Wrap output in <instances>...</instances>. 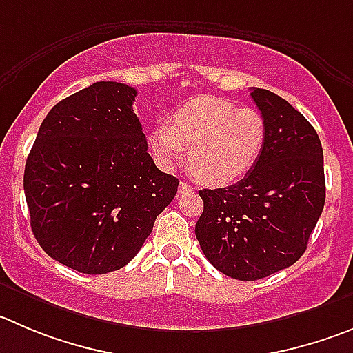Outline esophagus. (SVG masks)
<instances>
[{
  "mask_svg": "<svg viewBox=\"0 0 353 353\" xmlns=\"http://www.w3.org/2000/svg\"><path fill=\"white\" fill-rule=\"evenodd\" d=\"M193 190H195V188H193L192 184H188L186 181H181V184H179V195H184V193H188V192H193Z\"/></svg>",
  "mask_w": 353,
  "mask_h": 353,
  "instance_id": "34e87169",
  "label": "esophagus"
}]
</instances>
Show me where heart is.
I'll return each mask as SVG.
<instances>
[{"label": "heart", "mask_w": 353, "mask_h": 353, "mask_svg": "<svg viewBox=\"0 0 353 353\" xmlns=\"http://www.w3.org/2000/svg\"><path fill=\"white\" fill-rule=\"evenodd\" d=\"M266 141L265 117L219 97H199L174 111L170 127L160 125L150 148L163 165H172L190 150L196 179L212 186L230 184L256 163Z\"/></svg>", "instance_id": "obj_1"}]
</instances>
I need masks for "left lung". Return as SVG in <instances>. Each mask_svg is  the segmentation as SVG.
Here are the masks:
<instances>
[{
    "label": "left lung",
    "mask_w": 353,
    "mask_h": 353,
    "mask_svg": "<svg viewBox=\"0 0 353 353\" xmlns=\"http://www.w3.org/2000/svg\"><path fill=\"white\" fill-rule=\"evenodd\" d=\"M266 121L261 154L243 179L202 190L195 235L210 265L258 281L294 265L325 202L324 153L317 132L281 95L252 88Z\"/></svg>",
    "instance_id": "obj_1"
}]
</instances>
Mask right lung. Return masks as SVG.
Masks as SVG:
<instances>
[{
	"label": "right lung",
	"instance_id": "1",
	"mask_svg": "<svg viewBox=\"0 0 353 353\" xmlns=\"http://www.w3.org/2000/svg\"><path fill=\"white\" fill-rule=\"evenodd\" d=\"M136 95L117 81L69 95L45 117L26 161L32 233L50 258L80 273L123 268L177 193L179 179L148 153Z\"/></svg>",
	"mask_w": 353,
	"mask_h": 353
}]
</instances>
